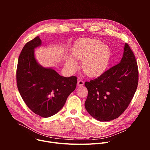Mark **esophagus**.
<instances>
[{
    "label": "esophagus",
    "mask_w": 150,
    "mask_h": 150,
    "mask_svg": "<svg viewBox=\"0 0 150 150\" xmlns=\"http://www.w3.org/2000/svg\"><path fill=\"white\" fill-rule=\"evenodd\" d=\"M84 84V82L82 80H78V82H77V85L78 86H82V85H83Z\"/></svg>",
    "instance_id": "esophagus-1"
}]
</instances>
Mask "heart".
<instances>
[{
    "label": "heart",
    "mask_w": 150,
    "mask_h": 150,
    "mask_svg": "<svg viewBox=\"0 0 150 150\" xmlns=\"http://www.w3.org/2000/svg\"><path fill=\"white\" fill-rule=\"evenodd\" d=\"M73 58H66V65L74 69L77 63L76 60H83L84 72L91 76L100 75L104 72L111 59L109 47L98 40L83 38L76 41L71 49Z\"/></svg>",
    "instance_id": "b5f03b06"
}]
</instances>
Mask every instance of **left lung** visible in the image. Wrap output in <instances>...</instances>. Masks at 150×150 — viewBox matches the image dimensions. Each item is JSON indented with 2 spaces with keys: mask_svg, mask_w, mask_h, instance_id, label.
Returning a JSON list of instances; mask_svg holds the SVG:
<instances>
[{
  "mask_svg": "<svg viewBox=\"0 0 150 150\" xmlns=\"http://www.w3.org/2000/svg\"><path fill=\"white\" fill-rule=\"evenodd\" d=\"M138 83L135 55L127 43L120 63L85 82L88 96L85 108L94 119L107 122L119 117L129 105Z\"/></svg>",
  "mask_w": 150,
  "mask_h": 150,
  "instance_id": "8db88e82",
  "label": "left lung"
}]
</instances>
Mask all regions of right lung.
<instances>
[{
  "mask_svg": "<svg viewBox=\"0 0 150 150\" xmlns=\"http://www.w3.org/2000/svg\"><path fill=\"white\" fill-rule=\"evenodd\" d=\"M41 45L38 36L28 41L21 51L16 69L18 91L35 114L49 117L57 113L76 88L77 78L64 77L52 68L37 63L34 49Z\"/></svg>",
  "mask_w": 150,
  "mask_h": 150,
  "instance_id": "right-lung-1",
  "label": "right lung"
}]
</instances>
